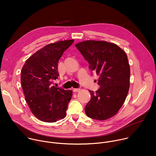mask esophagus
<instances>
[{
    "label": "esophagus",
    "instance_id": "obj_1",
    "mask_svg": "<svg viewBox=\"0 0 156 156\" xmlns=\"http://www.w3.org/2000/svg\"><path fill=\"white\" fill-rule=\"evenodd\" d=\"M73 92H74V93L79 92V91H80V88H75V89H73Z\"/></svg>",
    "mask_w": 156,
    "mask_h": 156
}]
</instances>
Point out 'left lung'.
<instances>
[{
  "label": "left lung",
  "mask_w": 156,
  "mask_h": 156,
  "mask_svg": "<svg viewBox=\"0 0 156 156\" xmlns=\"http://www.w3.org/2000/svg\"><path fill=\"white\" fill-rule=\"evenodd\" d=\"M75 47L99 75L101 86L85 107L86 115L104 120L114 116L123 104L129 87L130 68L125 52L115 44L104 41H85Z\"/></svg>",
  "instance_id": "left-lung-1"
}]
</instances>
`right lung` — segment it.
Here are the masks:
<instances>
[{
    "label": "right lung",
    "instance_id": "right-lung-1",
    "mask_svg": "<svg viewBox=\"0 0 156 156\" xmlns=\"http://www.w3.org/2000/svg\"><path fill=\"white\" fill-rule=\"evenodd\" d=\"M73 39L57 41L44 46L26 61L21 72V83L33 114L42 122L63 119L72 96L71 90L52 86L58 78V62Z\"/></svg>",
    "mask_w": 156,
    "mask_h": 156
}]
</instances>
